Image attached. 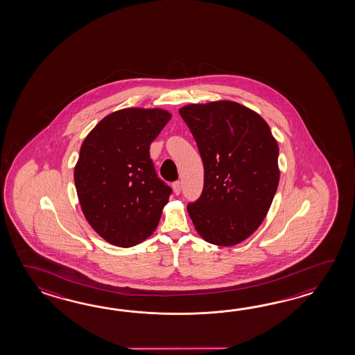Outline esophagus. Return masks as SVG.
Instances as JSON below:
<instances>
[{"label":"esophagus","mask_w":355,"mask_h":355,"mask_svg":"<svg viewBox=\"0 0 355 355\" xmlns=\"http://www.w3.org/2000/svg\"><path fill=\"white\" fill-rule=\"evenodd\" d=\"M173 189H174V193L176 196H179L181 191V182L179 180L174 181L173 182Z\"/></svg>","instance_id":"34e87169"}]
</instances>
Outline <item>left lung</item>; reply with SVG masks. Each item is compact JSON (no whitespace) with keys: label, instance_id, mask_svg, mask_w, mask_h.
I'll return each instance as SVG.
<instances>
[{"label":"left lung","instance_id":"8db88e82","mask_svg":"<svg viewBox=\"0 0 355 355\" xmlns=\"http://www.w3.org/2000/svg\"><path fill=\"white\" fill-rule=\"evenodd\" d=\"M204 165L203 191L188 213L198 234L218 246L243 241L263 222L279 182V148L259 114L232 101L179 110Z\"/></svg>","mask_w":355,"mask_h":355}]
</instances>
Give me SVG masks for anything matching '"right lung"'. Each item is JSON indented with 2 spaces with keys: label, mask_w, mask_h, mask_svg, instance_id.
Returning <instances> with one entry per match:
<instances>
[{
  "label": "right lung",
  "mask_w": 355,
  "mask_h": 355,
  "mask_svg": "<svg viewBox=\"0 0 355 355\" xmlns=\"http://www.w3.org/2000/svg\"><path fill=\"white\" fill-rule=\"evenodd\" d=\"M161 109L109 114L85 138L75 167L83 214L104 240L130 248L159 225L173 189L150 157L151 142L170 121Z\"/></svg>",
  "instance_id": "1"
}]
</instances>
